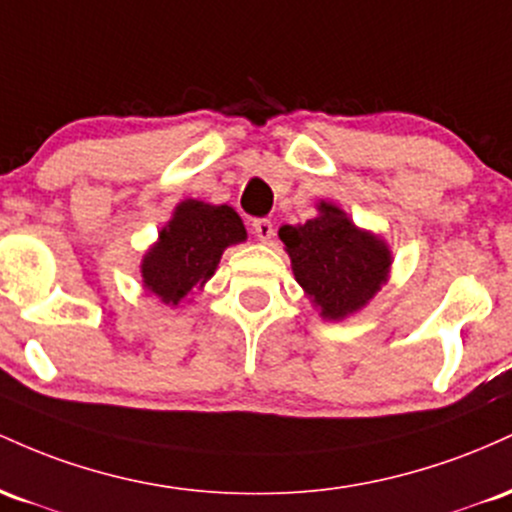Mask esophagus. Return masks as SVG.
<instances>
[{"mask_svg":"<svg viewBox=\"0 0 512 512\" xmlns=\"http://www.w3.org/2000/svg\"><path fill=\"white\" fill-rule=\"evenodd\" d=\"M251 229L261 241H271L273 237V222L266 220V217H258V220L251 222Z\"/></svg>","mask_w":512,"mask_h":512,"instance_id":"1","label":"esophagus"}]
</instances>
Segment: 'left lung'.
I'll return each mask as SVG.
<instances>
[{"label":"left lung","instance_id":"left-lung-1","mask_svg":"<svg viewBox=\"0 0 512 512\" xmlns=\"http://www.w3.org/2000/svg\"><path fill=\"white\" fill-rule=\"evenodd\" d=\"M319 217L280 227L292 271L321 317L343 319L365 307L392 266L382 239L360 232L336 205L321 203Z\"/></svg>","mask_w":512,"mask_h":512}]
</instances>
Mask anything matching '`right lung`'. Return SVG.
<instances>
[{"instance_id":"obj_1","label":"right lung","mask_w":512,"mask_h":512,"mask_svg":"<svg viewBox=\"0 0 512 512\" xmlns=\"http://www.w3.org/2000/svg\"><path fill=\"white\" fill-rule=\"evenodd\" d=\"M244 239V222L232 208L186 200L142 261L145 287L162 302L179 304L215 273L222 251Z\"/></svg>"}]
</instances>
